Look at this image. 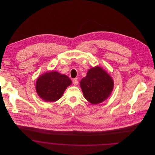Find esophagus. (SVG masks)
Masks as SVG:
<instances>
[{
    "mask_svg": "<svg viewBox=\"0 0 155 155\" xmlns=\"http://www.w3.org/2000/svg\"><path fill=\"white\" fill-rule=\"evenodd\" d=\"M78 80H77V78H74L73 80V84L74 85H77L78 84Z\"/></svg>",
    "mask_w": 155,
    "mask_h": 155,
    "instance_id": "1",
    "label": "esophagus"
}]
</instances>
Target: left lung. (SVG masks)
I'll use <instances>...</instances> for the list:
<instances>
[{"label":"left lung","instance_id":"left-lung-1","mask_svg":"<svg viewBox=\"0 0 155 155\" xmlns=\"http://www.w3.org/2000/svg\"><path fill=\"white\" fill-rule=\"evenodd\" d=\"M84 97L93 104L106 101L113 91L114 81L110 75L101 67L90 68L86 77L80 81Z\"/></svg>","mask_w":155,"mask_h":155}]
</instances>
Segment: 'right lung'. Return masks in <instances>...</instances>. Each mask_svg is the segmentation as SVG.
Returning <instances> with one entry per match:
<instances>
[{"instance_id":"obj_1","label":"right lung","mask_w":155,"mask_h":155,"mask_svg":"<svg viewBox=\"0 0 155 155\" xmlns=\"http://www.w3.org/2000/svg\"><path fill=\"white\" fill-rule=\"evenodd\" d=\"M72 81L64 74L56 71H48L37 80L35 88L38 95L45 102H55L63 95Z\"/></svg>"}]
</instances>
